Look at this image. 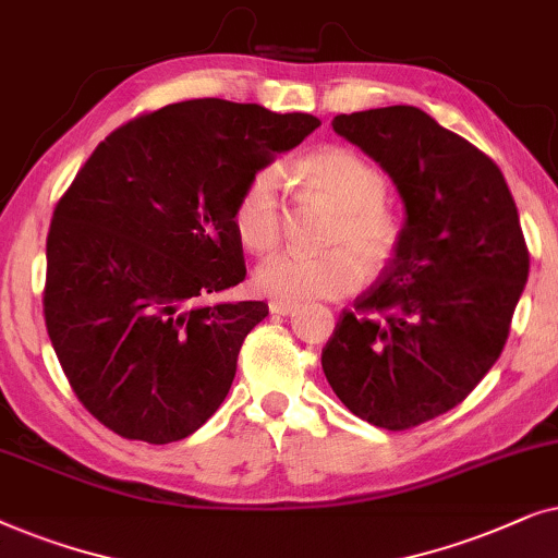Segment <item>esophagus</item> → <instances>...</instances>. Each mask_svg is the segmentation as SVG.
Segmentation results:
<instances>
[{
  "label": "esophagus",
  "instance_id": "1",
  "mask_svg": "<svg viewBox=\"0 0 558 558\" xmlns=\"http://www.w3.org/2000/svg\"><path fill=\"white\" fill-rule=\"evenodd\" d=\"M270 314L291 316V314H295V306L293 303H283V301H270Z\"/></svg>",
  "mask_w": 558,
  "mask_h": 558
}]
</instances>
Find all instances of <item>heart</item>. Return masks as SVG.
<instances>
[{"label":"heart","instance_id":"b5f03b06","mask_svg":"<svg viewBox=\"0 0 558 558\" xmlns=\"http://www.w3.org/2000/svg\"><path fill=\"white\" fill-rule=\"evenodd\" d=\"M303 189L337 211L329 232L333 250L324 255L283 252L265 259L255 272L257 291L272 301L306 303L354 293L367 270H383L398 255L403 221L385 202L383 170L349 147H318L295 162ZM236 240L255 255L278 247L283 236V204L278 173L257 170L242 185L232 209Z\"/></svg>","mask_w":558,"mask_h":558}]
</instances>
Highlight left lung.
<instances>
[{
    "label": "left lung",
    "instance_id": "obj_1",
    "mask_svg": "<svg viewBox=\"0 0 558 558\" xmlns=\"http://www.w3.org/2000/svg\"><path fill=\"white\" fill-rule=\"evenodd\" d=\"M331 128L392 178L405 225L377 283L341 311L322 367L354 415L405 430L489 373L531 255L500 168L426 111L398 104L337 114Z\"/></svg>",
    "mask_w": 558,
    "mask_h": 558
}]
</instances>
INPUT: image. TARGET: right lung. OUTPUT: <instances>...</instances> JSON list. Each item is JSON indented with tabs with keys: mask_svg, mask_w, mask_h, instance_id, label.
<instances>
[{
	"mask_svg": "<svg viewBox=\"0 0 558 558\" xmlns=\"http://www.w3.org/2000/svg\"><path fill=\"white\" fill-rule=\"evenodd\" d=\"M311 114L191 99L130 119L56 204L43 291L73 392L132 441L191 436L225 403L267 303H206L242 283V185L318 128Z\"/></svg>",
	"mask_w": 558,
	"mask_h": 558,
	"instance_id": "add662e5",
	"label": "right lung"
}]
</instances>
